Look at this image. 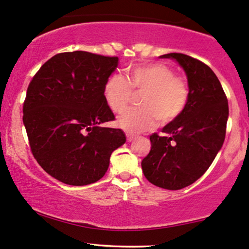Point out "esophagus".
<instances>
[{
	"mask_svg": "<svg viewBox=\"0 0 249 249\" xmlns=\"http://www.w3.org/2000/svg\"><path fill=\"white\" fill-rule=\"evenodd\" d=\"M125 137H127V141H128V142H131V141L134 140V135H131V134H129V133L125 134Z\"/></svg>",
	"mask_w": 249,
	"mask_h": 249,
	"instance_id": "1",
	"label": "esophagus"
}]
</instances>
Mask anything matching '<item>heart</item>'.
<instances>
[{"label":"heart","mask_w":249,"mask_h":249,"mask_svg":"<svg viewBox=\"0 0 249 249\" xmlns=\"http://www.w3.org/2000/svg\"><path fill=\"white\" fill-rule=\"evenodd\" d=\"M133 92H143L139 100L141 108L125 112L119 120L120 127L137 134L156 124H166L182 114L189 100V87L185 78L162 63L139 64L127 69V79L112 75L104 85V98L116 114L129 105Z\"/></svg>","instance_id":"b5f03b06"}]
</instances>
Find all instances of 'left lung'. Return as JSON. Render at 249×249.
<instances>
[{"mask_svg": "<svg viewBox=\"0 0 249 249\" xmlns=\"http://www.w3.org/2000/svg\"><path fill=\"white\" fill-rule=\"evenodd\" d=\"M177 60L188 78L189 100L179 118L150 136L151 150L142 160L144 176L155 186L178 190L199 179L213 164L226 134L229 104L219 79L209 66L181 53Z\"/></svg>", "mask_w": 249, "mask_h": 249, "instance_id": "left-lung-1", "label": "left lung"}]
</instances>
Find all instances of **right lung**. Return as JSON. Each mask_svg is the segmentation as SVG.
<instances>
[{
  "label": "right lung",
  "mask_w": 249,
  "mask_h": 249,
  "mask_svg": "<svg viewBox=\"0 0 249 249\" xmlns=\"http://www.w3.org/2000/svg\"><path fill=\"white\" fill-rule=\"evenodd\" d=\"M118 61L84 51L59 53L30 82L23 122L31 152L61 182L84 186L100 180L112 152L125 142L121 129L99 127L115 120L104 85Z\"/></svg>",
  "instance_id": "right-lung-1"
}]
</instances>
